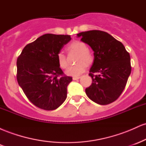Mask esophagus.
Wrapping results in <instances>:
<instances>
[{
  "label": "esophagus",
  "instance_id": "1",
  "mask_svg": "<svg viewBox=\"0 0 146 146\" xmlns=\"http://www.w3.org/2000/svg\"><path fill=\"white\" fill-rule=\"evenodd\" d=\"M80 77H73V80H78V79H80Z\"/></svg>",
  "mask_w": 146,
  "mask_h": 146
}]
</instances>
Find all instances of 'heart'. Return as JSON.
<instances>
[{
    "mask_svg": "<svg viewBox=\"0 0 146 146\" xmlns=\"http://www.w3.org/2000/svg\"><path fill=\"white\" fill-rule=\"evenodd\" d=\"M68 52H75L78 53L75 62L76 64L71 66L66 70V73L71 76H79L86 71L87 64L93 63L94 57L93 53L88 50V46L84 42L80 41H73L66 47ZM57 61L59 66L62 69L67 68L68 64L66 56L62 52H59L57 54Z\"/></svg>",
    "mask_w": 146,
    "mask_h": 146,
    "instance_id": "obj_1",
    "label": "heart"
}]
</instances>
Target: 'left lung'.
<instances>
[{
	"label": "left lung",
	"mask_w": 146,
	"mask_h": 146,
	"mask_svg": "<svg viewBox=\"0 0 146 146\" xmlns=\"http://www.w3.org/2000/svg\"><path fill=\"white\" fill-rule=\"evenodd\" d=\"M77 35L94 51L88 74L92 84L85 90L86 94L98 104H109L118 99L126 85L131 73L130 54L121 42L105 31L91 30Z\"/></svg>",
	"instance_id": "8db88e82"
}]
</instances>
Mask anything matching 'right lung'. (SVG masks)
Returning <instances> with one entry per match:
<instances>
[{
  "label": "right lung",
  "instance_id": "right-lung-1",
  "mask_svg": "<svg viewBox=\"0 0 146 146\" xmlns=\"http://www.w3.org/2000/svg\"><path fill=\"white\" fill-rule=\"evenodd\" d=\"M71 40L68 35L44 34L27 44L18 56V83L28 100L39 108L55 110L66 100L72 77L62 71L57 54Z\"/></svg>",
  "mask_w": 146,
  "mask_h": 146
}]
</instances>
